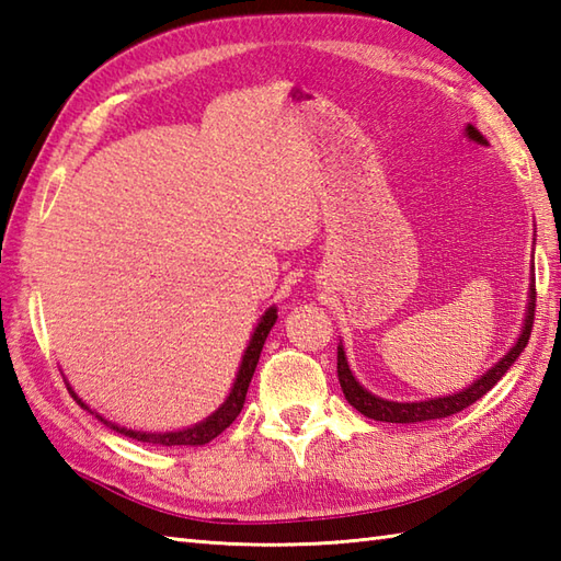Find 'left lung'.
I'll return each instance as SVG.
<instances>
[{
    "mask_svg": "<svg viewBox=\"0 0 561 561\" xmlns=\"http://www.w3.org/2000/svg\"><path fill=\"white\" fill-rule=\"evenodd\" d=\"M533 318H535V262H530V289H528V304H526V318H523L520 335L516 337L514 347H511L502 359H499L492 368L474 378L468 388H462L453 396H440V398H428V400H414V402H398V400H386L374 396L371 390H366L356 376L352 374L347 354H344L342 342L337 344V378L344 398L352 404L354 410H359L368 420L376 422H392V424H416V422H428V420H444V416L456 414L465 408H470L472 402H478L482 396H486L502 376L508 371L514 362L526 350L533 330Z\"/></svg>",
    "mask_w": 561,
    "mask_h": 561,
    "instance_id": "obj_1",
    "label": "left lung"
}]
</instances>
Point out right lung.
Here are the masks:
<instances>
[{
	"instance_id": "right-lung-1",
	"label": "right lung",
	"mask_w": 561,
	"mask_h": 561,
	"mask_svg": "<svg viewBox=\"0 0 561 561\" xmlns=\"http://www.w3.org/2000/svg\"><path fill=\"white\" fill-rule=\"evenodd\" d=\"M274 323H277V306H270L267 311L262 313V318L257 320L253 335H250V342H248V347L243 352V359H241V366H238V374H236V380H233V386L229 390V396H226V400L219 404V408L214 410L209 416H205V420L193 424V426L178 428V432H139V428H127V426H121L115 422H108L103 414H99L96 410H91L89 404L77 396L75 388L69 386V380L65 378L67 390L71 392V398H75L83 410L96 414L105 426H111L113 432L123 434L127 438H135V440H141V444H153V446H205V444H209L211 438H217L226 426H231L236 416L241 414L243 402H245V392H248V386H250V378H253L257 359H260L262 344H265Z\"/></svg>"
}]
</instances>
